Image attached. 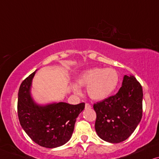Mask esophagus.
I'll return each instance as SVG.
<instances>
[{
	"mask_svg": "<svg viewBox=\"0 0 159 159\" xmlns=\"http://www.w3.org/2000/svg\"><path fill=\"white\" fill-rule=\"evenodd\" d=\"M85 107H86V108H91V107H92V106H91V105L89 104V103H86V104H85Z\"/></svg>",
	"mask_w": 159,
	"mask_h": 159,
	"instance_id": "1",
	"label": "esophagus"
}]
</instances>
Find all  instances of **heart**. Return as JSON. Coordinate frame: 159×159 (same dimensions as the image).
<instances>
[{
    "mask_svg": "<svg viewBox=\"0 0 159 159\" xmlns=\"http://www.w3.org/2000/svg\"><path fill=\"white\" fill-rule=\"evenodd\" d=\"M119 81L117 71L113 68L96 67L84 72L78 79L80 86H87V93L94 100H101L109 96ZM73 90L75 94H81V89L76 84H73Z\"/></svg>",
    "mask_w": 159,
    "mask_h": 159,
    "instance_id": "b5f03b06",
    "label": "heart"
}]
</instances>
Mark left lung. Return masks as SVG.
<instances>
[{"mask_svg": "<svg viewBox=\"0 0 159 159\" xmlns=\"http://www.w3.org/2000/svg\"><path fill=\"white\" fill-rule=\"evenodd\" d=\"M143 88L134 76L124 75L117 94L94 104L97 135L111 143L129 138L143 116Z\"/></svg>", "mask_w": 159, "mask_h": 159, "instance_id": "obj_1", "label": "left lung"}]
</instances>
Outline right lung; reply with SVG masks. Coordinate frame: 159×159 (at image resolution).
<instances>
[{"mask_svg":"<svg viewBox=\"0 0 159 159\" xmlns=\"http://www.w3.org/2000/svg\"><path fill=\"white\" fill-rule=\"evenodd\" d=\"M35 73L25 78L19 89L17 113L20 123L26 134L38 145L48 148L60 147L70 139L76 118L84 109L85 103L37 105L30 96Z\"/></svg>","mask_w":159,"mask_h":159,"instance_id":"1","label":"right lung"}]
</instances>
